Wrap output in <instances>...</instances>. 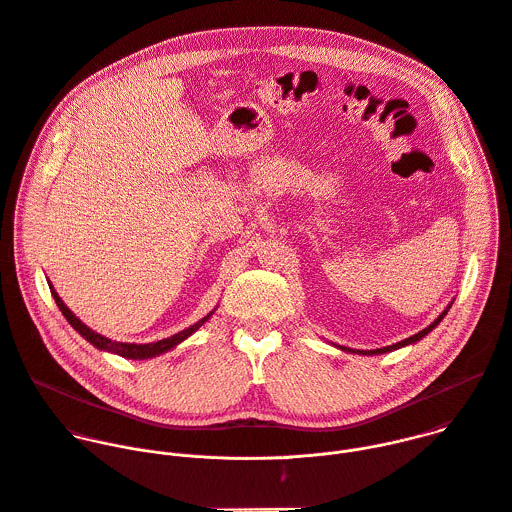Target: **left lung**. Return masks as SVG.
Returning a JSON list of instances; mask_svg holds the SVG:
<instances>
[{"label":"left lung","instance_id":"1","mask_svg":"<svg viewBox=\"0 0 512 512\" xmlns=\"http://www.w3.org/2000/svg\"><path fill=\"white\" fill-rule=\"evenodd\" d=\"M450 310V306L446 308V312ZM446 312H442L440 316H437V320L433 322V324H429L425 330H421V332H417V334H413L411 338H405V340H401V342H397V344H391V346H385V348H377V350H360L362 354H383V352H391V350H397V348H401V346H407V344H413V342H417V340H421L425 334H429L437 324H440L442 320H444V316H446ZM342 350H350V348H342ZM354 352V350H352Z\"/></svg>","mask_w":512,"mask_h":512}]
</instances>
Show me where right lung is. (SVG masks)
<instances>
[{"label":"right lung","mask_w":512,"mask_h":512,"mask_svg":"<svg viewBox=\"0 0 512 512\" xmlns=\"http://www.w3.org/2000/svg\"><path fill=\"white\" fill-rule=\"evenodd\" d=\"M52 291V298H54V302H56V306H58V310L62 312V316L68 320V324L75 328L83 338H87L93 346H97L99 350H107V352H115V354H119V356H123V358H133V360H141V358H152V356H158V354H162V352H168L170 348H174L176 344H180L182 340H186L192 332H196L210 316H212V312L208 314V316H204L202 320H198L194 326H190V328H186V330H182V332H178V334H174V336H170V338H164V340H158V342H152V344H129V342H113V340H109V338H105V336H101V334H97L95 330H91V328H87L75 314H72L66 306H64V302L58 298V294L54 289H50Z\"/></svg>","instance_id":"right-lung-1"}]
</instances>
